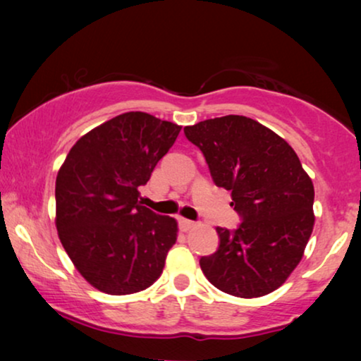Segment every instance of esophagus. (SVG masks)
<instances>
[{"label":"esophagus","mask_w":361,"mask_h":361,"mask_svg":"<svg viewBox=\"0 0 361 361\" xmlns=\"http://www.w3.org/2000/svg\"><path fill=\"white\" fill-rule=\"evenodd\" d=\"M179 225H180V230L182 231H189V230L195 228V226H197L195 221L187 220V219H179Z\"/></svg>","instance_id":"obj_1"}]
</instances>
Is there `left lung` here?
<instances>
[{"label":"left lung","mask_w":361,"mask_h":361,"mask_svg":"<svg viewBox=\"0 0 361 361\" xmlns=\"http://www.w3.org/2000/svg\"><path fill=\"white\" fill-rule=\"evenodd\" d=\"M212 179L231 190L241 224L216 228L220 246L200 258L205 278L235 298H261L286 283L314 228V184L283 137L251 118L228 115L185 126Z\"/></svg>","instance_id":"8db88e82"}]
</instances>
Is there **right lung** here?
<instances>
[{
  "mask_svg": "<svg viewBox=\"0 0 361 361\" xmlns=\"http://www.w3.org/2000/svg\"><path fill=\"white\" fill-rule=\"evenodd\" d=\"M180 126L128 111L83 135L57 172L56 226L83 279L111 295L145 290L164 269L177 221L140 204V190Z\"/></svg>",
  "mask_w": 361,
  "mask_h": 361,
  "instance_id": "obj_1",
  "label": "right lung"
}]
</instances>
